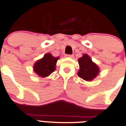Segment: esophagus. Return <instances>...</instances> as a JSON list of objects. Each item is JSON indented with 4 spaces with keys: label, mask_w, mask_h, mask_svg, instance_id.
I'll return each mask as SVG.
<instances>
[{
    "label": "esophagus",
    "mask_w": 126,
    "mask_h": 126,
    "mask_svg": "<svg viewBox=\"0 0 126 126\" xmlns=\"http://www.w3.org/2000/svg\"><path fill=\"white\" fill-rule=\"evenodd\" d=\"M65 57H67V58H74V55L66 54V56H65Z\"/></svg>",
    "instance_id": "obj_1"
}]
</instances>
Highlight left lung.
Instances as JSON below:
<instances>
[{
    "mask_svg": "<svg viewBox=\"0 0 126 126\" xmlns=\"http://www.w3.org/2000/svg\"><path fill=\"white\" fill-rule=\"evenodd\" d=\"M78 63L79 65L78 76L85 81H92L99 74V67L86 54H84L83 56L78 59Z\"/></svg>",
    "mask_w": 126,
    "mask_h": 126,
    "instance_id": "1",
    "label": "left lung"
}]
</instances>
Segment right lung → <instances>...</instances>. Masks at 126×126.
I'll use <instances>...</instances> for the list:
<instances>
[{
  "label": "right lung",
  "instance_id": "right-lung-1",
  "mask_svg": "<svg viewBox=\"0 0 126 126\" xmlns=\"http://www.w3.org/2000/svg\"><path fill=\"white\" fill-rule=\"evenodd\" d=\"M60 57H54L50 53L45 54L43 57L33 65V71L42 78H46L56 70L57 61Z\"/></svg>",
  "mask_w": 126,
  "mask_h": 126
}]
</instances>
